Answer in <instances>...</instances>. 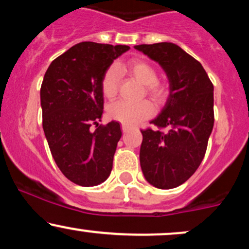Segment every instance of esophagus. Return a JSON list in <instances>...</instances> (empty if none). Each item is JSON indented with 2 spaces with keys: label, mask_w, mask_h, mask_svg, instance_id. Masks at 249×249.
I'll list each match as a JSON object with an SVG mask.
<instances>
[{
  "label": "esophagus",
  "mask_w": 249,
  "mask_h": 249,
  "mask_svg": "<svg viewBox=\"0 0 249 249\" xmlns=\"http://www.w3.org/2000/svg\"><path fill=\"white\" fill-rule=\"evenodd\" d=\"M128 130H130V126H127V125H125V124L122 125V131H123V132L126 133Z\"/></svg>",
  "instance_id": "esophagus-1"
}]
</instances>
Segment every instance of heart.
Returning a JSON list of instances; mask_svg holds the SVG:
<instances>
[{
	"instance_id": "obj_1",
	"label": "heart",
	"mask_w": 249,
	"mask_h": 249,
	"mask_svg": "<svg viewBox=\"0 0 249 249\" xmlns=\"http://www.w3.org/2000/svg\"><path fill=\"white\" fill-rule=\"evenodd\" d=\"M127 70L131 76H133L137 81L145 85V92L156 104H161L167 97V89L164 84L158 82L157 71L150 63L144 59H131L126 67L124 65H112L105 71L102 78V91L103 95L107 99L115 98L118 93L119 77L121 71ZM152 105L147 101L137 103H128L119 101L108 107V117L113 121L122 123L125 125H133L142 119L148 118L152 115Z\"/></svg>"
}]
</instances>
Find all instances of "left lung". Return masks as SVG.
I'll return each mask as SVG.
<instances>
[{
  "label": "left lung",
  "instance_id": "left-lung-1",
  "mask_svg": "<svg viewBox=\"0 0 249 249\" xmlns=\"http://www.w3.org/2000/svg\"><path fill=\"white\" fill-rule=\"evenodd\" d=\"M158 62L170 82L166 104L151 124L166 131L142 130L141 167L145 179L161 190L192 177L206 153L213 130V84L202 65L177 44L136 45Z\"/></svg>",
  "mask_w": 249,
  "mask_h": 249
}]
</instances>
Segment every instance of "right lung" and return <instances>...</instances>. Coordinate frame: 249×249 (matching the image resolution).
<instances>
[{
    "instance_id": "right-lung-1",
    "label": "right lung",
    "mask_w": 249,
    "mask_h": 249,
    "mask_svg": "<svg viewBox=\"0 0 249 249\" xmlns=\"http://www.w3.org/2000/svg\"><path fill=\"white\" fill-rule=\"evenodd\" d=\"M127 45L82 42L51 62L41 87L43 130L61 172L79 186L102 184L122 137L118 122L98 125L102 78ZM95 124L96 130H90Z\"/></svg>"
}]
</instances>
